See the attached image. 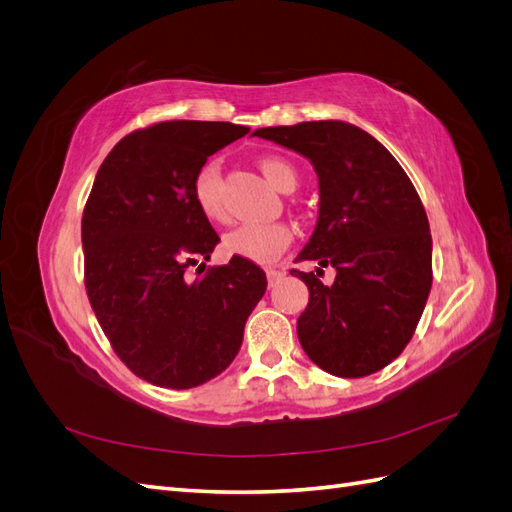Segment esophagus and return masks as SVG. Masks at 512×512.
Wrapping results in <instances>:
<instances>
[{
  "mask_svg": "<svg viewBox=\"0 0 512 512\" xmlns=\"http://www.w3.org/2000/svg\"><path fill=\"white\" fill-rule=\"evenodd\" d=\"M284 275V271L282 269H275V267H269L267 269V280H269V286H273L277 280H280V277Z\"/></svg>",
  "mask_w": 512,
  "mask_h": 512,
  "instance_id": "esophagus-1",
  "label": "esophagus"
}]
</instances>
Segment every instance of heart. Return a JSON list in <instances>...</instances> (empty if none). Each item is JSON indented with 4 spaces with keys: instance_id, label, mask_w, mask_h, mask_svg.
Masks as SVG:
<instances>
[{
    "instance_id": "b5f03b06",
    "label": "heart",
    "mask_w": 512,
    "mask_h": 512,
    "mask_svg": "<svg viewBox=\"0 0 512 512\" xmlns=\"http://www.w3.org/2000/svg\"><path fill=\"white\" fill-rule=\"evenodd\" d=\"M260 173L275 190L290 192L297 185V173L290 162L280 156H262L258 160ZM192 198L198 211L211 222H224L226 209L220 194V168L215 162H205L192 177ZM292 243V230L282 222L245 224L232 230L224 239V250L252 262H273Z\"/></svg>"
}]
</instances>
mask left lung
I'll return each instance as SVG.
<instances>
[{
	"instance_id": "1",
	"label": "left lung",
	"mask_w": 512,
	"mask_h": 512,
	"mask_svg": "<svg viewBox=\"0 0 512 512\" xmlns=\"http://www.w3.org/2000/svg\"><path fill=\"white\" fill-rule=\"evenodd\" d=\"M314 164L320 213L299 260L335 267L331 286L292 269L309 290L297 335L339 378H363L404 352L431 290V235L406 170L374 136L344 121L256 130Z\"/></svg>"
}]
</instances>
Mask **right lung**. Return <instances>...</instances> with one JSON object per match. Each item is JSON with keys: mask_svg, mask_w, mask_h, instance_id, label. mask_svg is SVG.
I'll list each match as a JSON object with an SVG mask.
<instances>
[{"mask_svg": "<svg viewBox=\"0 0 512 512\" xmlns=\"http://www.w3.org/2000/svg\"><path fill=\"white\" fill-rule=\"evenodd\" d=\"M250 128L160 121L108 153L83 209L85 290L115 354L164 389H192L235 359L267 290L256 262L205 267L220 237L198 211L192 177ZM197 264L198 278L187 269Z\"/></svg>", "mask_w": 512, "mask_h": 512, "instance_id": "1", "label": "right lung"}]
</instances>
